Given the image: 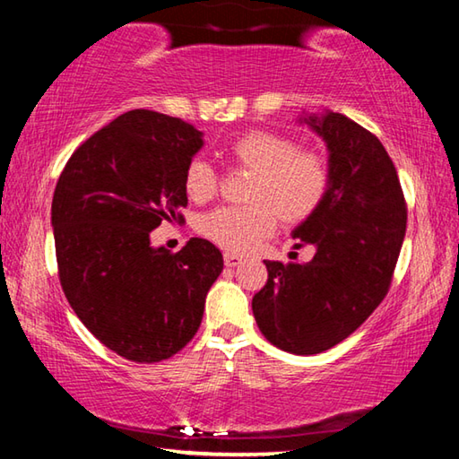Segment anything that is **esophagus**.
<instances>
[{"label":"esophagus","mask_w":459,"mask_h":459,"mask_svg":"<svg viewBox=\"0 0 459 459\" xmlns=\"http://www.w3.org/2000/svg\"><path fill=\"white\" fill-rule=\"evenodd\" d=\"M240 263H243V257H238V255H235V253H224V265L227 267L235 269L240 265Z\"/></svg>","instance_id":"1"}]
</instances>
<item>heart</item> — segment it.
<instances>
[{"instance_id": "b5f03b06", "label": "heart", "mask_w": 459, "mask_h": 459, "mask_svg": "<svg viewBox=\"0 0 459 459\" xmlns=\"http://www.w3.org/2000/svg\"><path fill=\"white\" fill-rule=\"evenodd\" d=\"M237 168L251 172L247 206H221L198 221L200 235L229 253H247L267 238L277 219L299 224L312 216L328 194L330 172L320 153L298 150L290 137L273 131H247L227 150ZM219 190V176L204 160H192L184 172V192L192 202H208Z\"/></svg>"}]
</instances>
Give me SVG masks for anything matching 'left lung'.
<instances>
[{
  "label": "left lung",
  "instance_id": "obj_1",
  "mask_svg": "<svg viewBox=\"0 0 459 459\" xmlns=\"http://www.w3.org/2000/svg\"><path fill=\"white\" fill-rule=\"evenodd\" d=\"M299 123L328 147L330 186L320 208L291 237L314 245L307 263L265 261L267 283L253 316L271 344L291 354H320L351 336L391 287L407 206L393 160L378 139L340 113Z\"/></svg>",
  "mask_w": 459,
  "mask_h": 459
}]
</instances>
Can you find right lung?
Wrapping results in <instances>:
<instances>
[{
    "instance_id": "1",
    "label": "right lung",
    "mask_w": 459,
    "mask_h": 459,
    "mask_svg": "<svg viewBox=\"0 0 459 459\" xmlns=\"http://www.w3.org/2000/svg\"><path fill=\"white\" fill-rule=\"evenodd\" d=\"M202 145L190 123L135 108L91 135L54 190L62 290L92 336L127 360L180 352L222 271L211 240L194 237L178 253L150 240L164 221H184V172Z\"/></svg>"
}]
</instances>
